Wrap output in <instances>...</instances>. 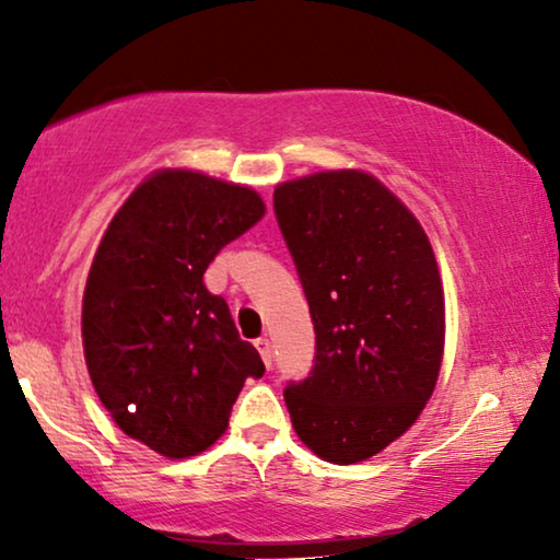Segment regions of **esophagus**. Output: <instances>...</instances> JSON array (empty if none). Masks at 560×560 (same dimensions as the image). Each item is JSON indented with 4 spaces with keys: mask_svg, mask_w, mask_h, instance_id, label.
<instances>
[{
    "mask_svg": "<svg viewBox=\"0 0 560 560\" xmlns=\"http://www.w3.org/2000/svg\"><path fill=\"white\" fill-rule=\"evenodd\" d=\"M255 347H257V351H259V357H262V362H265V366H272V347H270V339H257L255 341Z\"/></svg>",
    "mask_w": 560,
    "mask_h": 560,
    "instance_id": "1",
    "label": "esophagus"
}]
</instances>
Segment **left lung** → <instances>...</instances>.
Segmentation results:
<instances>
[{"mask_svg": "<svg viewBox=\"0 0 560 560\" xmlns=\"http://www.w3.org/2000/svg\"><path fill=\"white\" fill-rule=\"evenodd\" d=\"M272 198L316 328L311 377L285 389L290 420L324 462H366L416 423L439 382L446 301L431 240L354 167L278 183Z\"/></svg>", "mask_w": 560, "mask_h": 560, "instance_id": "1", "label": "left lung"}]
</instances>
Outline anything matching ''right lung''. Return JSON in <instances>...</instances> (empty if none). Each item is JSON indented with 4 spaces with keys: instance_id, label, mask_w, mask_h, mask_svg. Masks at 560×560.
I'll use <instances>...</instances> for the list:
<instances>
[{
    "instance_id": "obj_1",
    "label": "right lung",
    "mask_w": 560,
    "mask_h": 560,
    "mask_svg": "<svg viewBox=\"0 0 560 560\" xmlns=\"http://www.w3.org/2000/svg\"><path fill=\"white\" fill-rule=\"evenodd\" d=\"M262 217L255 188L163 167L129 194L98 242L83 288V357L114 423L160 456L213 446L244 380L262 377L226 301L203 285L221 247Z\"/></svg>"
}]
</instances>
